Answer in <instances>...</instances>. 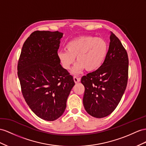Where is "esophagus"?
I'll return each instance as SVG.
<instances>
[{"mask_svg":"<svg viewBox=\"0 0 146 146\" xmlns=\"http://www.w3.org/2000/svg\"><path fill=\"white\" fill-rule=\"evenodd\" d=\"M73 80H74V83H78V82L80 81V80H81V79H80V78L78 77L77 76H73Z\"/></svg>","mask_w":146,"mask_h":146,"instance_id":"34e87169","label":"esophagus"}]
</instances>
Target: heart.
<instances>
[{"instance_id":"obj_1","label":"heart","mask_w":146,"mask_h":146,"mask_svg":"<svg viewBox=\"0 0 146 146\" xmlns=\"http://www.w3.org/2000/svg\"><path fill=\"white\" fill-rule=\"evenodd\" d=\"M66 49L58 52V58L62 67L68 70L76 60L74 73L86 69L88 72L97 70L102 66L107 57L108 44L100 37L83 36L70 40Z\"/></svg>"}]
</instances>
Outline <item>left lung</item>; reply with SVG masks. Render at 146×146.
<instances>
[{
    "label": "left lung",
    "mask_w": 146,
    "mask_h": 146,
    "mask_svg": "<svg viewBox=\"0 0 146 146\" xmlns=\"http://www.w3.org/2000/svg\"><path fill=\"white\" fill-rule=\"evenodd\" d=\"M107 57L97 70L81 78L85 90L83 105L96 118L111 113L124 94L128 79V56L121 41L113 33Z\"/></svg>",
    "instance_id": "obj_1"
}]
</instances>
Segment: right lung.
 Masks as SVG:
<instances>
[{
    "mask_svg": "<svg viewBox=\"0 0 146 146\" xmlns=\"http://www.w3.org/2000/svg\"><path fill=\"white\" fill-rule=\"evenodd\" d=\"M63 33L36 31L25 40L18 62V76L26 102L44 120L54 121L64 112L74 85L60 65L58 50Z\"/></svg>",
    "mask_w": 146,
    "mask_h": 146,
    "instance_id": "add662e5",
    "label": "right lung"
}]
</instances>
